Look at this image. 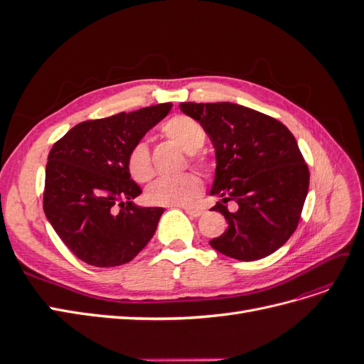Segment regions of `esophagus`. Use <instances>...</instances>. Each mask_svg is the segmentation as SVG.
Instances as JSON below:
<instances>
[{"instance_id": "1", "label": "esophagus", "mask_w": 364, "mask_h": 364, "mask_svg": "<svg viewBox=\"0 0 364 364\" xmlns=\"http://www.w3.org/2000/svg\"><path fill=\"white\" fill-rule=\"evenodd\" d=\"M185 213L191 215V217H200L203 214V209L200 208H196V206H186L185 208Z\"/></svg>"}]
</instances>
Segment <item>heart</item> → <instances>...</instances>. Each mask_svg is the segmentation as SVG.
Here are the masks:
<instances>
[{
  "label": "heart",
  "mask_w": 364,
  "mask_h": 364,
  "mask_svg": "<svg viewBox=\"0 0 364 364\" xmlns=\"http://www.w3.org/2000/svg\"><path fill=\"white\" fill-rule=\"evenodd\" d=\"M162 134L178 144L183 151L191 153V159L205 168L208 162L205 158H196L194 151L199 150L206 138L205 129L199 121L185 115H176L162 126ZM127 168L136 182H147L153 176V165L150 151L146 142H138L127 156ZM203 183L194 173L181 176H162L151 182L147 188V199L155 205L179 206L194 202L202 194Z\"/></svg>",
  "instance_id": "b5f03b06"
}]
</instances>
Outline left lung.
<instances>
[{
	"instance_id": "left-lung-1",
	"label": "left lung",
	"mask_w": 364,
	"mask_h": 364,
	"mask_svg": "<svg viewBox=\"0 0 364 364\" xmlns=\"http://www.w3.org/2000/svg\"><path fill=\"white\" fill-rule=\"evenodd\" d=\"M199 121L215 150L211 211L228 229L209 241L213 249L240 261H255L285 245L299 223L310 171L291 132L278 119L250 107L222 103H181ZM234 200L237 211L225 203Z\"/></svg>"
}]
</instances>
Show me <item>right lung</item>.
I'll list each match as a JSON object with an SVG mask.
<instances>
[{
    "instance_id": "obj_1",
    "label": "right lung",
    "mask_w": 364,
    "mask_h": 364,
    "mask_svg": "<svg viewBox=\"0 0 364 364\" xmlns=\"http://www.w3.org/2000/svg\"><path fill=\"white\" fill-rule=\"evenodd\" d=\"M171 103L83 121L53 146L43 211L74 255L95 267L134 259L158 228L164 208L138 206L129 151L167 117Z\"/></svg>"
}]
</instances>
